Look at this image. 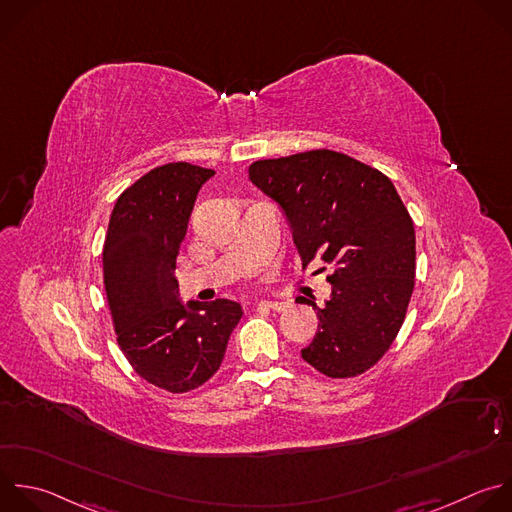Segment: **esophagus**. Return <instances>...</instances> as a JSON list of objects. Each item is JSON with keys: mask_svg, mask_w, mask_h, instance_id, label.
<instances>
[{"mask_svg": "<svg viewBox=\"0 0 512 512\" xmlns=\"http://www.w3.org/2000/svg\"><path fill=\"white\" fill-rule=\"evenodd\" d=\"M257 305L271 309V311H285L289 307V303H283V301H259Z\"/></svg>", "mask_w": 512, "mask_h": 512, "instance_id": "esophagus-1", "label": "esophagus"}]
</instances>
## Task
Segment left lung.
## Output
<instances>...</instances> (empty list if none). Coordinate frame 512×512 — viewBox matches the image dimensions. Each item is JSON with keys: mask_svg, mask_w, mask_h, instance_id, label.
<instances>
[{"mask_svg": "<svg viewBox=\"0 0 512 512\" xmlns=\"http://www.w3.org/2000/svg\"><path fill=\"white\" fill-rule=\"evenodd\" d=\"M249 179L275 199L303 265L331 267V297L301 358L327 378L374 368L404 323L416 277V233L392 181L378 168L327 148L255 160Z\"/></svg>", "mask_w": 512, "mask_h": 512, "instance_id": "obj_1", "label": "left lung"}]
</instances>
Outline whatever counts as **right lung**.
Here are the masks:
<instances>
[{
  "instance_id": "obj_1",
  "label": "right lung",
  "mask_w": 512,
  "mask_h": 512,
  "mask_svg": "<svg viewBox=\"0 0 512 512\" xmlns=\"http://www.w3.org/2000/svg\"><path fill=\"white\" fill-rule=\"evenodd\" d=\"M213 168L156 166L118 197L102 251L106 301L116 342L148 384L185 394L221 368L243 311L229 299L179 301L173 275L195 199Z\"/></svg>"
}]
</instances>
